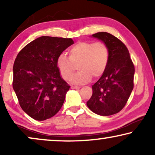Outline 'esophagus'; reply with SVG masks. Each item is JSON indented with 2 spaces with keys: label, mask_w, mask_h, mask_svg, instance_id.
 Listing matches in <instances>:
<instances>
[{
  "label": "esophagus",
  "mask_w": 155,
  "mask_h": 155,
  "mask_svg": "<svg viewBox=\"0 0 155 155\" xmlns=\"http://www.w3.org/2000/svg\"><path fill=\"white\" fill-rule=\"evenodd\" d=\"M71 88L72 89H75V90H78V89H80V87H78V86H71Z\"/></svg>",
  "instance_id": "1"
}]
</instances>
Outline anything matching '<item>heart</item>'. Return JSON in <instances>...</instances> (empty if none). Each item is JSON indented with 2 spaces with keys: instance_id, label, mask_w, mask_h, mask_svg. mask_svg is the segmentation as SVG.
Wrapping results in <instances>:
<instances>
[{
  "instance_id": "obj_1",
  "label": "heart",
  "mask_w": 155,
  "mask_h": 155,
  "mask_svg": "<svg viewBox=\"0 0 155 155\" xmlns=\"http://www.w3.org/2000/svg\"><path fill=\"white\" fill-rule=\"evenodd\" d=\"M69 57L64 54L59 55L56 65L61 77L69 80L78 64L80 71L72 78L75 84H84L92 78L101 77L107 69L109 61V49L102 41H80L70 48Z\"/></svg>"
}]
</instances>
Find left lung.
Wrapping results in <instances>:
<instances>
[{
	"mask_svg": "<svg viewBox=\"0 0 155 155\" xmlns=\"http://www.w3.org/2000/svg\"><path fill=\"white\" fill-rule=\"evenodd\" d=\"M92 37L101 39L109 49L107 68L92 85V95L87 101L91 111L100 116H111L124 109L134 87L135 67L126 46L107 32Z\"/></svg>",
	"mask_w": 155,
	"mask_h": 155,
	"instance_id": "obj_1",
	"label": "left lung"
}]
</instances>
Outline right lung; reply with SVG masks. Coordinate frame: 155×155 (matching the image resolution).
Here are the masks:
<instances>
[{"mask_svg": "<svg viewBox=\"0 0 155 155\" xmlns=\"http://www.w3.org/2000/svg\"><path fill=\"white\" fill-rule=\"evenodd\" d=\"M73 43L71 38L43 36L18 53L12 87L21 108L34 119L51 118L62 107L70 85L61 78L56 60Z\"/></svg>", "mask_w": 155, "mask_h": 155, "instance_id": "obj_1", "label": "right lung"}]
</instances>
